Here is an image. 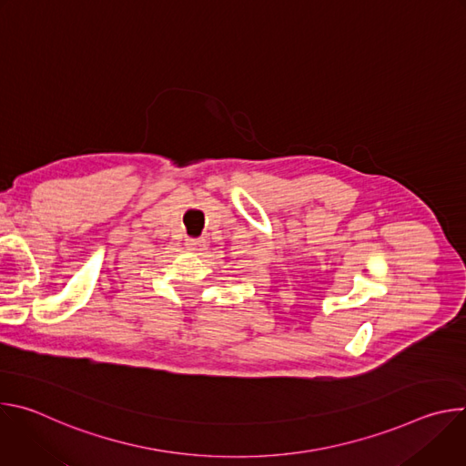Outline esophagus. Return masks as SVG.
<instances>
[{"label":"esophagus","mask_w":466,"mask_h":466,"mask_svg":"<svg viewBox=\"0 0 466 466\" xmlns=\"http://www.w3.org/2000/svg\"><path fill=\"white\" fill-rule=\"evenodd\" d=\"M205 245H207V241L203 238H187L186 239V247L189 250H201Z\"/></svg>","instance_id":"obj_1"}]
</instances>
